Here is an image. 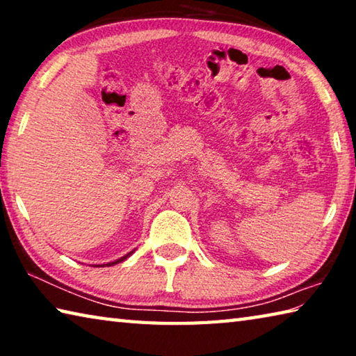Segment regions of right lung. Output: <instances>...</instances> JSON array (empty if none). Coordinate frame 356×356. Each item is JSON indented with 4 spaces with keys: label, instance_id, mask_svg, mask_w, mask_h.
<instances>
[{
    "label": "right lung",
    "instance_id": "right-lung-1",
    "mask_svg": "<svg viewBox=\"0 0 356 356\" xmlns=\"http://www.w3.org/2000/svg\"><path fill=\"white\" fill-rule=\"evenodd\" d=\"M135 251V250H134ZM134 251H130L129 254H125V256H122V257H119V259H116V261H113V262H106V264H99V265H92V267H111V265H116V264H119V262H122V261H125V259H127L129 256H131L134 254Z\"/></svg>",
    "mask_w": 356,
    "mask_h": 356
}]
</instances>
